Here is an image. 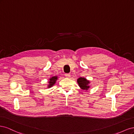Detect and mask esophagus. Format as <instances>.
Here are the masks:
<instances>
[{
    "label": "esophagus",
    "instance_id": "1",
    "mask_svg": "<svg viewBox=\"0 0 134 134\" xmlns=\"http://www.w3.org/2000/svg\"><path fill=\"white\" fill-rule=\"evenodd\" d=\"M65 76L67 77V78H69V77L70 76V74H65Z\"/></svg>",
    "mask_w": 134,
    "mask_h": 134
}]
</instances>
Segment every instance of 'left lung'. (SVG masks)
Returning <instances> with one entry per match:
<instances>
[{"mask_svg":"<svg viewBox=\"0 0 134 134\" xmlns=\"http://www.w3.org/2000/svg\"><path fill=\"white\" fill-rule=\"evenodd\" d=\"M77 82H78L80 88L83 90L87 91L90 88V86L89 85L90 83V82L85 78L80 77V78H78V80H77Z\"/></svg>","mask_w":134,"mask_h":134,"instance_id":"obj_1","label":"left lung"}]
</instances>
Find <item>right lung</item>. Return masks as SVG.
I'll return each instance as SVG.
<instances>
[{"mask_svg":"<svg viewBox=\"0 0 134 134\" xmlns=\"http://www.w3.org/2000/svg\"><path fill=\"white\" fill-rule=\"evenodd\" d=\"M57 79H58L57 76H52V77H51V78H50L49 79V82H48V85L47 87L50 88L53 86L55 84Z\"/></svg>","mask_w":134,"mask_h":134,"instance_id":"add662e5","label":"right lung"}]
</instances>
